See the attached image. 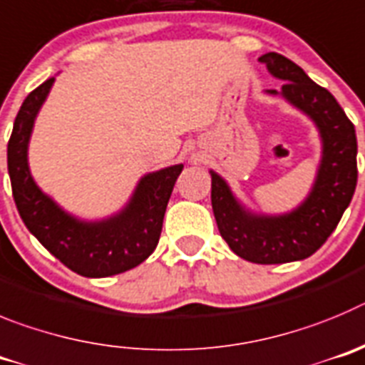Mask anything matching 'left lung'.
Segmentation results:
<instances>
[{"label":"left lung","instance_id":"obj_1","mask_svg":"<svg viewBox=\"0 0 365 365\" xmlns=\"http://www.w3.org/2000/svg\"><path fill=\"white\" fill-rule=\"evenodd\" d=\"M258 60L282 80L280 96L313 121L320 138V162L309 192L291 211L267 215L249 209L225 178L211 173V202L216 225L235 255L252 264H287L309 258L336 229L356 189L354 125L327 88L314 83L297 63L277 52Z\"/></svg>","mask_w":365,"mask_h":365}]
</instances>
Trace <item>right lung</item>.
<instances>
[{
  "label": "right lung",
  "mask_w": 365,
  "mask_h": 365,
  "mask_svg": "<svg viewBox=\"0 0 365 365\" xmlns=\"http://www.w3.org/2000/svg\"><path fill=\"white\" fill-rule=\"evenodd\" d=\"M54 81L51 78L32 91L16 116L6 147L16 207L39 244L71 271L87 278L120 274L147 260L158 245L163 215L183 165L176 163L143 175L125 205L105 218L85 220L65 211L36 183L29 165L36 118Z\"/></svg>",
  "instance_id": "right-lung-1"
}]
</instances>
